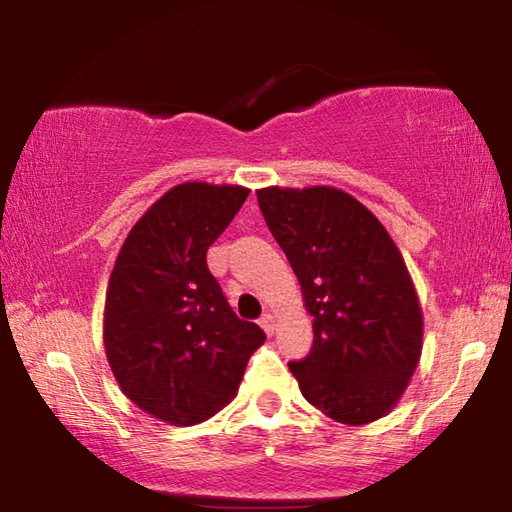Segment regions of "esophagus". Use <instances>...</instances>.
Masks as SVG:
<instances>
[{"mask_svg": "<svg viewBox=\"0 0 512 512\" xmlns=\"http://www.w3.org/2000/svg\"><path fill=\"white\" fill-rule=\"evenodd\" d=\"M259 325H262V329H264L268 336H273V332H275V318L271 314H264L262 318H259Z\"/></svg>", "mask_w": 512, "mask_h": 512, "instance_id": "esophagus-1", "label": "esophagus"}]
</instances>
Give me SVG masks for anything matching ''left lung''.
<instances>
[{
    "instance_id": "1",
    "label": "left lung",
    "mask_w": 512,
    "mask_h": 512,
    "mask_svg": "<svg viewBox=\"0 0 512 512\" xmlns=\"http://www.w3.org/2000/svg\"><path fill=\"white\" fill-rule=\"evenodd\" d=\"M257 201L314 318L311 352L289 363L302 397L352 427L384 418L418 368L424 334L400 248L343 189L275 185Z\"/></svg>"
}]
</instances>
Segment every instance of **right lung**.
Here are the masks:
<instances>
[{"label": "right lung", "mask_w": 512, "mask_h": 512, "mask_svg": "<svg viewBox=\"0 0 512 512\" xmlns=\"http://www.w3.org/2000/svg\"><path fill=\"white\" fill-rule=\"evenodd\" d=\"M250 189L171 187L133 225L110 273L103 345L128 400L173 427L205 422L237 395L266 334L239 320L207 268V248Z\"/></svg>", "instance_id": "1"}]
</instances>
